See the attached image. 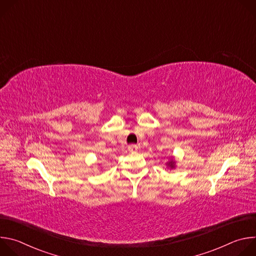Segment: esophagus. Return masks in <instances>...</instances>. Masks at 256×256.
<instances>
[{
	"mask_svg": "<svg viewBox=\"0 0 256 256\" xmlns=\"http://www.w3.org/2000/svg\"><path fill=\"white\" fill-rule=\"evenodd\" d=\"M138 147L136 144H130V146H128V151H130V152H132V153L136 152V151H138Z\"/></svg>",
	"mask_w": 256,
	"mask_h": 256,
	"instance_id": "obj_1",
	"label": "esophagus"
}]
</instances>
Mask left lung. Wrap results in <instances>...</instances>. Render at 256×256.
Listing matches in <instances>:
<instances>
[{"label": "left lung", "mask_w": 256, "mask_h": 256, "mask_svg": "<svg viewBox=\"0 0 256 256\" xmlns=\"http://www.w3.org/2000/svg\"><path fill=\"white\" fill-rule=\"evenodd\" d=\"M166 166L170 169H174L176 167V160L174 156H171L168 158V161L166 162Z\"/></svg>", "instance_id": "1"}]
</instances>
